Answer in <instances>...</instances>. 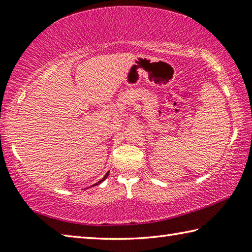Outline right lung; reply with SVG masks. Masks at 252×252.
I'll use <instances>...</instances> for the list:
<instances>
[{
  "label": "right lung",
  "instance_id": "right-lung-1",
  "mask_svg": "<svg viewBox=\"0 0 252 252\" xmlns=\"http://www.w3.org/2000/svg\"><path fill=\"white\" fill-rule=\"evenodd\" d=\"M108 176H109V172H108V173H106V174H105V176H104V177H103V178H102V179H101V180H100V181H97V182H96V183H95V185H93V186H96V185H100V183H101V182H102V181H104V180H105V179H106V177H108Z\"/></svg>",
  "mask_w": 252,
  "mask_h": 252
}]
</instances>
